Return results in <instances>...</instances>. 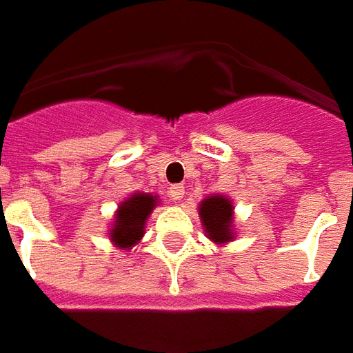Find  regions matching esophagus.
Segmentation results:
<instances>
[{
    "instance_id": "obj_1",
    "label": "esophagus",
    "mask_w": 353,
    "mask_h": 353,
    "mask_svg": "<svg viewBox=\"0 0 353 353\" xmlns=\"http://www.w3.org/2000/svg\"><path fill=\"white\" fill-rule=\"evenodd\" d=\"M184 193H185L184 185L176 184L173 185V188H169V194H171V199L173 200H182L184 199Z\"/></svg>"
}]
</instances>
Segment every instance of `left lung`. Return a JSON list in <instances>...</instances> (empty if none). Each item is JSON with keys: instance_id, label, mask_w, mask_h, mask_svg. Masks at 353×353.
I'll return each mask as SVG.
<instances>
[{"instance_id": "1", "label": "left lung", "mask_w": 353, "mask_h": 353, "mask_svg": "<svg viewBox=\"0 0 353 353\" xmlns=\"http://www.w3.org/2000/svg\"><path fill=\"white\" fill-rule=\"evenodd\" d=\"M199 215L208 239L216 244H225L235 239L233 233V204L228 196L211 194L200 202Z\"/></svg>"}]
</instances>
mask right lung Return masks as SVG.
<instances>
[{"label":"right lung","mask_w":353,"mask_h":353,"mask_svg":"<svg viewBox=\"0 0 353 353\" xmlns=\"http://www.w3.org/2000/svg\"><path fill=\"white\" fill-rule=\"evenodd\" d=\"M159 204V196L151 193H134L118 205L114 222L111 228L112 244L120 250H131L143 236L148 216Z\"/></svg>","instance_id":"add662e5"}]
</instances>
